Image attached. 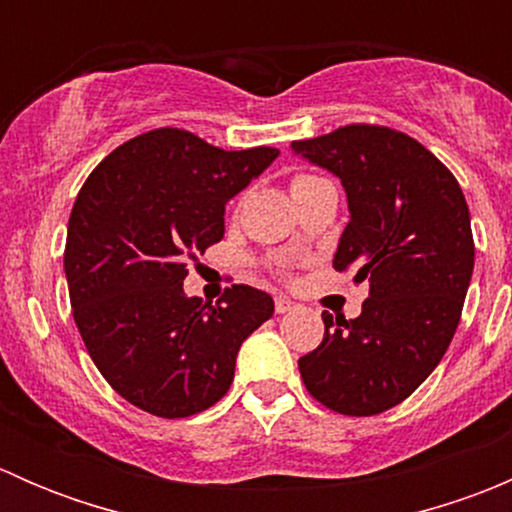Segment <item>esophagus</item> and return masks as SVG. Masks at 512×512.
<instances>
[{"label": "esophagus", "mask_w": 512, "mask_h": 512, "mask_svg": "<svg viewBox=\"0 0 512 512\" xmlns=\"http://www.w3.org/2000/svg\"><path fill=\"white\" fill-rule=\"evenodd\" d=\"M294 307H297V304H294L289 297H282V294H280V297H275V309H277V314L292 312Z\"/></svg>", "instance_id": "obj_1"}]
</instances>
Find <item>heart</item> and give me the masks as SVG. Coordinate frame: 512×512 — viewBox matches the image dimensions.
Listing matches in <instances>:
<instances>
[{
  "label": "heart",
  "instance_id": "1",
  "mask_svg": "<svg viewBox=\"0 0 512 512\" xmlns=\"http://www.w3.org/2000/svg\"><path fill=\"white\" fill-rule=\"evenodd\" d=\"M309 180H317V178H312V175H299V178H294L292 188H297V185H304V183H309Z\"/></svg>",
  "mask_w": 512,
  "mask_h": 512
}]
</instances>
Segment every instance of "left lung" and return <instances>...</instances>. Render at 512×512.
<instances>
[{"label":"left lung","mask_w":512,"mask_h":512,"mask_svg":"<svg viewBox=\"0 0 512 512\" xmlns=\"http://www.w3.org/2000/svg\"><path fill=\"white\" fill-rule=\"evenodd\" d=\"M292 153L342 180L349 225L334 270L371 285L356 319L322 314L299 374L327 409L381 414L428 379L461 322L476 257L466 198L431 151L384 126H344Z\"/></svg>","instance_id":"obj_1"}]
</instances>
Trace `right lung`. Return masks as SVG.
Here are the masks:
<instances>
[{
    "label": "right lung",
    "mask_w": 512,
    "mask_h": 512,
    "mask_svg": "<svg viewBox=\"0 0 512 512\" xmlns=\"http://www.w3.org/2000/svg\"><path fill=\"white\" fill-rule=\"evenodd\" d=\"M277 148L223 151L158 128L98 163L76 198L64 272L76 327L103 379L153 416L218 404L242 342L272 317L267 292L232 285L223 302L188 297L185 260L225 235V205Z\"/></svg>",
    "instance_id": "obj_1"
}]
</instances>
